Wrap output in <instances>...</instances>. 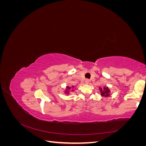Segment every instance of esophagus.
I'll return each mask as SVG.
<instances>
[{"label":"esophagus","mask_w":146,"mask_h":146,"mask_svg":"<svg viewBox=\"0 0 146 146\" xmlns=\"http://www.w3.org/2000/svg\"><path fill=\"white\" fill-rule=\"evenodd\" d=\"M89 82H90V80H88V79H86V80H85V83H86V84H88V83H89Z\"/></svg>","instance_id":"1"}]
</instances>
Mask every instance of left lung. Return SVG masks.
I'll use <instances>...</instances> for the list:
<instances>
[{
	"mask_svg": "<svg viewBox=\"0 0 146 146\" xmlns=\"http://www.w3.org/2000/svg\"><path fill=\"white\" fill-rule=\"evenodd\" d=\"M100 92H101V95L103 96H105L107 97L109 96V92H110V90H108V88L107 87H104V89H102V88H100Z\"/></svg>",
	"mask_w": 146,
	"mask_h": 146,
	"instance_id": "left-lung-1",
	"label": "left lung"
}]
</instances>
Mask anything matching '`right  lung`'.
<instances>
[{"instance_id":"1","label":"right lung","mask_w":146,"mask_h":146,"mask_svg":"<svg viewBox=\"0 0 146 146\" xmlns=\"http://www.w3.org/2000/svg\"><path fill=\"white\" fill-rule=\"evenodd\" d=\"M72 87H74V86H72ZM67 88H68V90H70V88H69V86H67Z\"/></svg>"}]
</instances>
